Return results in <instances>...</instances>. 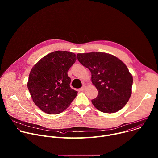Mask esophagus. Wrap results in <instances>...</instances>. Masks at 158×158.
Returning a JSON list of instances; mask_svg holds the SVG:
<instances>
[{
  "instance_id": "obj_1",
  "label": "esophagus",
  "mask_w": 158,
  "mask_h": 158,
  "mask_svg": "<svg viewBox=\"0 0 158 158\" xmlns=\"http://www.w3.org/2000/svg\"><path fill=\"white\" fill-rule=\"evenodd\" d=\"M85 89H86V87H85V86H83V87H82L81 88H80L79 90H80L81 91H85Z\"/></svg>"
}]
</instances>
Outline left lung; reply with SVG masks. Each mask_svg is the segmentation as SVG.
<instances>
[{"instance_id": "left-lung-1", "label": "left lung", "mask_w": 158, "mask_h": 158, "mask_svg": "<svg viewBox=\"0 0 158 158\" xmlns=\"http://www.w3.org/2000/svg\"><path fill=\"white\" fill-rule=\"evenodd\" d=\"M77 59L91 73V81L98 91L92 103L99 110L114 113L128 102L132 93V76L118 58L101 52L77 54Z\"/></svg>"}]
</instances>
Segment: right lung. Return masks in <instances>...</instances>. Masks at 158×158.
I'll list each match as a JSON object with an SVG mask.
<instances>
[{
	"label": "right lung",
	"mask_w": 158,
	"mask_h": 158,
	"mask_svg": "<svg viewBox=\"0 0 158 158\" xmlns=\"http://www.w3.org/2000/svg\"><path fill=\"white\" fill-rule=\"evenodd\" d=\"M76 60V55L57 51L42 57L32 68L27 87L35 104L50 114L60 113L69 107L77 91L70 87L67 71Z\"/></svg>",
	"instance_id": "obj_1"
}]
</instances>
